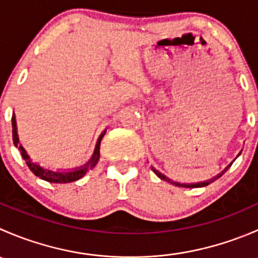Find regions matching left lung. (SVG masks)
Listing matches in <instances>:
<instances>
[{"label":"left lung","instance_id":"1","mask_svg":"<svg viewBox=\"0 0 258 258\" xmlns=\"http://www.w3.org/2000/svg\"><path fill=\"white\" fill-rule=\"evenodd\" d=\"M241 155V152L238 153V156ZM232 165V162L230 163V165L227 166V167L225 168V170L222 171V172H220L218 173V175H216L215 177H212V178H210V179H207V181H202V182H197V183H179V182H176V181H173V179H171V178H168L167 176H165L163 175V173H161L160 171L158 170H156L155 167H153V166H151V168H152V171L153 172L156 173V175L158 176V177H160L161 179H163V181H166V182H168V183H171V184H175V186H178V187H187V188H195V187H205V186H207V184H210V183H212L213 181H216V179L217 178H220L221 176L223 175V173L226 172V171L228 170V168H230V166Z\"/></svg>","mask_w":258,"mask_h":258}]
</instances>
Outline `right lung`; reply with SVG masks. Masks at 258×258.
<instances>
[{
	"label": "right lung",
	"mask_w": 258,
	"mask_h": 258,
	"mask_svg": "<svg viewBox=\"0 0 258 258\" xmlns=\"http://www.w3.org/2000/svg\"><path fill=\"white\" fill-rule=\"evenodd\" d=\"M105 134H106V130L100 135V137H98L95 151H93V155L92 157L88 160V162H86L83 166H80V167L72 168V170L54 171V170H51V168L43 167V166L38 165L37 162H33L32 158H31L30 155L27 153V151L25 150V147L20 144V139H18V134H17L16 116H15V113L12 114V139H14L15 146L20 150L21 156H22L23 160L26 161L28 168H30V170L37 176V177H40L41 179H45V181L47 182H53V183H69V182L77 181V179L82 178L88 170H92V168L96 166V163L98 162V160H100V145H101V140H102V137L105 136Z\"/></svg>",
	"instance_id": "add662e5"
}]
</instances>
